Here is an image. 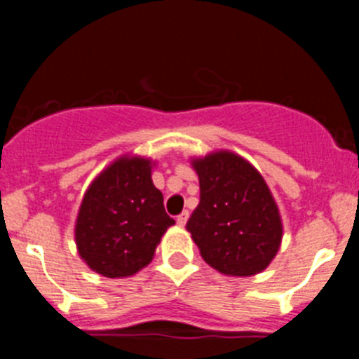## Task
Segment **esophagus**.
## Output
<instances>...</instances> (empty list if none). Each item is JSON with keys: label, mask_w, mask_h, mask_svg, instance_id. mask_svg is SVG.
Masks as SVG:
<instances>
[{"label": "esophagus", "mask_w": 359, "mask_h": 359, "mask_svg": "<svg viewBox=\"0 0 359 359\" xmlns=\"http://www.w3.org/2000/svg\"><path fill=\"white\" fill-rule=\"evenodd\" d=\"M176 221H177V224H180V226H185V224H187V221H189V212H187V210H183L182 214L177 215V217H176Z\"/></svg>", "instance_id": "esophagus-1"}]
</instances>
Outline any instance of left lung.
Instances as JSON below:
<instances>
[{"label":"left lung","instance_id":"obj_1","mask_svg":"<svg viewBox=\"0 0 359 359\" xmlns=\"http://www.w3.org/2000/svg\"><path fill=\"white\" fill-rule=\"evenodd\" d=\"M192 165L199 176V205L187 230L205 262L233 277L261 273L282 241L278 208L262 176L228 151L212 152Z\"/></svg>","mask_w":359,"mask_h":359}]
</instances>
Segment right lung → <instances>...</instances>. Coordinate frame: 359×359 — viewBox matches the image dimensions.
I'll use <instances>...</instances> for the list:
<instances>
[{
	"instance_id": "obj_1",
	"label": "right lung",
	"mask_w": 359,
	"mask_h": 359,
	"mask_svg": "<svg viewBox=\"0 0 359 359\" xmlns=\"http://www.w3.org/2000/svg\"><path fill=\"white\" fill-rule=\"evenodd\" d=\"M172 224L163 194L152 185L151 161L123 156L84 194L75 224L79 255L104 277H129L152 261L156 244Z\"/></svg>"
}]
</instances>
